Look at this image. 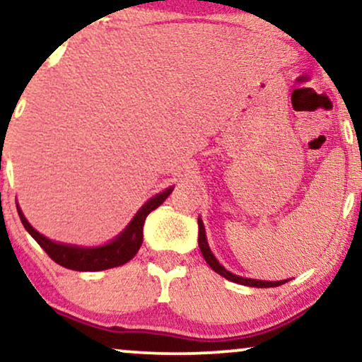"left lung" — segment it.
Returning a JSON list of instances; mask_svg holds the SVG:
<instances>
[{
	"mask_svg": "<svg viewBox=\"0 0 362 362\" xmlns=\"http://www.w3.org/2000/svg\"><path fill=\"white\" fill-rule=\"evenodd\" d=\"M199 247H200V252L204 255L205 262L210 264V268L216 272L221 276L230 279V281L233 283H238V285H245V286H255V288H273V286H281L285 281H259V279H252V278H242V276H237V274L230 273L228 269H225L221 264L218 263V259L214 257V253H211V250L209 247V243H206V235H205V226H204V221L199 218Z\"/></svg>",
	"mask_w": 362,
	"mask_h": 362,
	"instance_id": "obj_1",
	"label": "left lung"
}]
</instances>
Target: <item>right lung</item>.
Listing matches in <instances>:
<instances>
[{"label":"right lung","mask_w":362,"mask_h":362,"mask_svg":"<svg viewBox=\"0 0 362 362\" xmlns=\"http://www.w3.org/2000/svg\"><path fill=\"white\" fill-rule=\"evenodd\" d=\"M173 187L163 190L162 194H158L147 202L141 210L137 211V215L134 216L131 223L127 225L122 233L119 235L114 242H110L104 247H95V248H81V247H72V245L64 243H56L52 240L42 237L40 231H36L33 226L28 223V220L24 218L23 211L19 206L18 215L21 218L24 228L30 231L33 238L40 243V247L49 255L52 262H56L61 267L74 269V272H100V269H109L120 267V264L127 263L129 259L136 257L142 245V228L144 221H146L147 215L152 210H156L158 205H162L168 195L172 194Z\"/></svg>","instance_id":"add662e5"}]
</instances>
